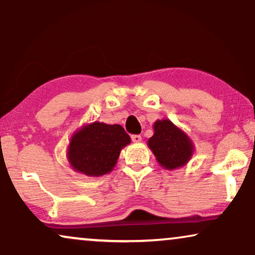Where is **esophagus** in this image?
<instances>
[{
	"instance_id": "1",
	"label": "esophagus",
	"mask_w": 255,
	"mask_h": 255,
	"mask_svg": "<svg viewBox=\"0 0 255 255\" xmlns=\"http://www.w3.org/2000/svg\"><path fill=\"white\" fill-rule=\"evenodd\" d=\"M141 135H137V134H135V135H131V141L133 142H141Z\"/></svg>"
}]
</instances>
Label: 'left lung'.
Returning a JSON list of instances; mask_svg holds the SVG:
<instances>
[{
	"instance_id": "left-lung-1",
	"label": "left lung",
	"mask_w": 255,
	"mask_h": 255,
	"mask_svg": "<svg viewBox=\"0 0 255 255\" xmlns=\"http://www.w3.org/2000/svg\"><path fill=\"white\" fill-rule=\"evenodd\" d=\"M154 130L148 145L159 164L169 170L184 165L193 151L189 137L169 120L156 121Z\"/></svg>"
}]
</instances>
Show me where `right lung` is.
I'll return each instance as SVG.
<instances>
[{
    "instance_id": "right-lung-1",
    "label": "right lung",
    "mask_w": 255,
    "mask_h": 255,
    "mask_svg": "<svg viewBox=\"0 0 255 255\" xmlns=\"http://www.w3.org/2000/svg\"><path fill=\"white\" fill-rule=\"evenodd\" d=\"M128 143L129 135L120 125L93 122L71 138L70 163L73 169L87 176L105 175L113 169L120 150Z\"/></svg>"
}]
</instances>
